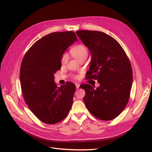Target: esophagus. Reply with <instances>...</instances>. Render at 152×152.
Segmentation results:
<instances>
[{
  "label": "esophagus",
  "instance_id": "34e87169",
  "mask_svg": "<svg viewBox=\"0 0 152 152\" xmlns=\"http://www.w3.org/2000/svg\"><path fill=\"white\" fill-rule=\"evenodd\" d=\"M76 89H78L79 88V84H76Z\"/></svg>",
  "mask_w": 152,
  "mask_h": 152
}]
</instances>
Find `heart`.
I'll use <instances>...</instances> for the list:
<instances>
[{
	"label": "heart",
	"instance_id": "heart-1",
	"mask_svg": "<svg viewBox=\"0 0 152 152\" xmlns=\"http://www.w3.org/2000/svg\"><path fill=\"white\" fill-rule=\"evenodd\" d=\"M71 53L74 57L80 61L83 58L87 57L88 55V50L87 47L83 44H78L74 46L71 49ZM68 56L66 53H63L61 58V62L62 64H65L67 62Z\"/></svg>",
	"mask_w": 152,
	"mask_h": 152
}]
</instances>
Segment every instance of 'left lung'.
Returning <instances> with one entry per match:
<instances>
[{
  "instance_id": "8db88e82",
  "label": "left lung",
  "mask_w": 152,
  "mask_h": 152,
  "mask_svg": "<svg viewBox=\"0 0 152 152\" xmlns=\"http://www.w3.org/2000/svg\"><path fill=\"white\" fill-rule=\"evenodd\" d=\"M91 55L88 79H97L100 86L83 84V98L89 112L99 119L111 120L120 114L128 102L132 84L131 63L118 42L98 31L76 32Z\"/></svg>"
}]
</instances>
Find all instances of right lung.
Returning a JSON list of instances; mask_svg holds the SVG:
<instances>
[{
  "mask_svg": "<svg viewBox=\"0 0 152 152\" xmlns=\"http://www.w3.org/2000/svg\"><path fill=\"white\" fill-rule=\"evenodd\" d=\"M77 41L73 31L57 32L39 39L26 53L20 68L23 95L30 110L41 121L53 124L65 119L73 104L76 86L57 87L54 74L61 69V58Z\"/></svg>",
  "mask_w": 152,
  "mask_h": 152,
  "instance_id": "obj_1",
  "label": "right lung"
}]
</instances>
